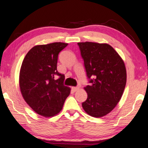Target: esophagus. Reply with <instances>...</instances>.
Wrapping results in <instances>:
<instances>
[{
    "label": "esophagus",
    "instance_id": "esophagus-1",
    "mask_svg": "<svg viewBox=\"0 0 148 148\" xmlns=\"http://www.w3.org/2000/svg\"><path fill=\"white\" fill-rule=\"evenodd\" d=\"M72 90H73L74 92H76L77 90H79V87H72Z\"/></svg>",
    "mask_w": 148,
    "mask_h": 148
}]
</instances>
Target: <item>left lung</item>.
Segmentation results:
<instances>
[{
    "instance_id": "8db88e82",
    "label": "left lung",
    "mask_w": 148,
    "mask_h": 148,
    "mask_svg": "<svg viewBox=\"0 0 148 148\" xmlns=\"http://www.w3.org/2000/svg\"><path fill=\"white\" fill-rule=\"evenodd\" d=\"M78 45L92 83L84 88L88 98L82 108L90 116L101 118L112 111L122 98L127 78L125 64L108 44L85 42Z\"/></svg>"
}]
</instances>
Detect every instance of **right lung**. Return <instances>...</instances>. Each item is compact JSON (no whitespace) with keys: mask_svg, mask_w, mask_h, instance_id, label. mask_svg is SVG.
I'll list each match as a JSON object with an SVG mask.
<instances>
[{"mask_svg":"<svg viewBox=\"0 0 148 148\" xmlns=\"http://www.w3.org/2000/svg\"><path fill=\"white\" fill-rule=\"evenodd\" d=\"M68 45L54 42L35 46L22 63L19 74L22 96L36 113L46 118L58 114L70 94V88L63 84L64 75L57 71L58 54Z\"/></svg>","mask_w":148,"mask_h":148,"instance_id":"right-lung-1","label":"right lung"}]
</instances>
